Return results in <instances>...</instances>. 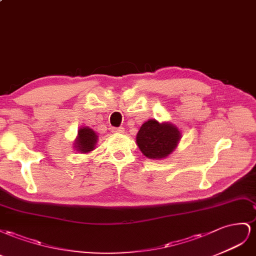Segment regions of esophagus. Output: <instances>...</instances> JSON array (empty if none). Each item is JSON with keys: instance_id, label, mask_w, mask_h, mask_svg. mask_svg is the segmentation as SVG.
Returning <instances> with one entry per match:
<instances>
[{"instance_id": "esophagus-1", "label": "esophagus", "mask_w": 256, "mask_h": 256, "mask_svg": "<svg viewBox=\"0 0 256 256\" xmlns=\"http://www.w3.org/2000/svg\"><path fill=\"white\" fill-rule=\"evenodd\" d=\"M112 132L116 133V134H121L124 132V128H112Z\"/></svg>"}]
</instances>
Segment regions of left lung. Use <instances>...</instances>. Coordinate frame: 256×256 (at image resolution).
Returning <instances> with one entry per match:
<instances>
[{
  "mask_svg": "<svg viewBox=\"0 0 256 256\" xmlns=\"http://www.w3.org/2000/svg\"><path fill=\"white\" fill-rule=\"evenodd\" d=\"M181 138L178 128L170 122L160 123L156 119L146 121L136 136V142L144 156L160 160L176 149Z\"/></svg>",
  "mask_w": 256,
  "mask_h": 256,
  "instance_id": "obj_1",
  "label": "left lung"
}]
</instances>
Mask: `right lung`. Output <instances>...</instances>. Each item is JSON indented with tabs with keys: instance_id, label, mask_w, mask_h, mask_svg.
<instances>
[{
	"instance_id": "right-lung-1",
	"label": "right lung",
	"mask_w": 256,
	"mask_h": 256,
	"mask_svg": "<svg viewBox=\"0 0 256 256\" xmlns=\"http://www.w3.org/2000/svg\"><path fill=\"white\" fill-rule=\"evenodd\" d=\"M98 135L89 126H84L78 130V136L74 144V148L82 153H89L94 150L98 142Z\"/></svg>"
}]
</instances>
